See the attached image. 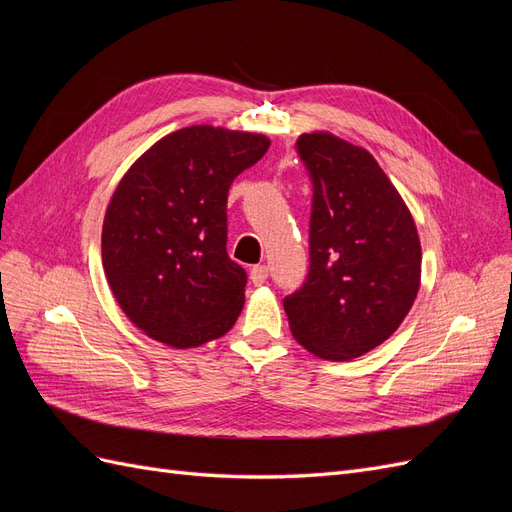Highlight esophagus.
<instances>
[{
	"instance_id": "esophagus-1",
	"label": "esophagus",
	"mask_w": 512,
	"mask_h": 512,
	"mask_svg": "<svg viewBox=\"0 0 512 512\" xmlns=\"http://www.w3.org/2000/svg\"><path fill=\"white\" fill-rule=\"evenodd\" d=\"M267 277H269V269H267V265H256V267H252V271H250V280H252V284L254 286H262L267 282Z\"/></svg>"
}]
</instances>
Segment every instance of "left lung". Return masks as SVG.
Here are the masks:
<instances>
[{
    "label": "left lung",
    "mask_w": 512,
    "mask_h": 512,
    "mask_svg": "<svg viewBox=\"0 0 512 512\" xmlns=\"http://www.w3.org/2000/svg\"><path fill=\"white\" fill-rule=\"evenodd\" d=\"M297 151L314 185L309 273L284 309L303 348L350 361L408 316L421 286V241L404 198L367 149L309 132Z\"/></svg>",
    "instance_id": "obj_1"
}]
</instances>
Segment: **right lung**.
<instances>
[{
  "label": "right lung",
  "mask_w": 512,
  "mask_h": 512,
  "mask_svg": "<svg viewBox=\"0 0 512 512\" xmlns=\"http://www.w3.org/2000/svg\"><path fill=\"white\" fill-rule=\"evenodd\" d=\"M269 145L254 132L190 126L160 138L119 181L102 265L123 314L156 342L196 348L237 322L247 275L226 254L228 190Z\"/></svg>",
  "instance_id": "add662e5"
}]
</instances>
